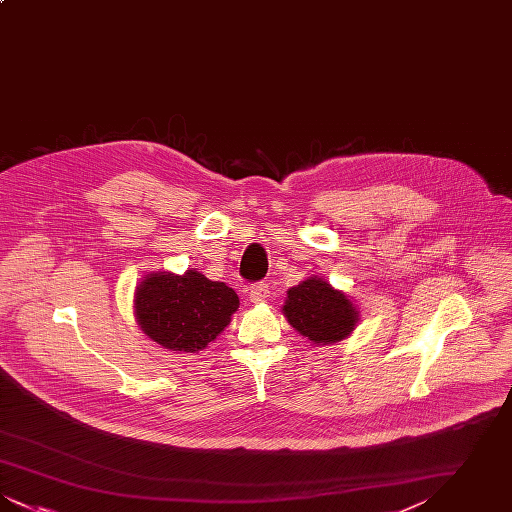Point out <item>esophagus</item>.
<instances>
[{
    "label": "esophagus",
    "mask_w": 512,
    "mask_h": 512,
    "mask_svg": "<svg viewBox=\"0 0 512 512\" xmlns=\"http://www.w3.org/2000/svg\"><path fill=\"white\" fill-rule=\"evenodd\" d=\"M268 284L265 282H257V284H253L251 286V290H249V299L253 301V303H265L268 299Z\"/></svg>",
    "instance_id": "1"
}]
</instances>
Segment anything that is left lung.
<instances>
[{"label": "left lung", "instance_id": "left-lung-1", "mask_svg": "<svg viewBox=\"0 0 512 512\" xmlns=\"http://www.w3.org/2000/svg\"><path fill=\"white\" fill-rule=\"evenodd\" d=\"M282 311L293 328L315 345L345 340L359 322V311L347 295L318 276L290 288Z\"/></svg>", "mask_w": 512, "mask_h": 512}]
</instances>
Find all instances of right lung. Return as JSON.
<instances>
[{
	"mask_svg": "<svg viewBox=\"0 0 512 512\" xmlns=\"http://www.w3.org/2000/svg\"><path fill=\"white\" fill-rule=\"evenodd\" d=\"M238 307V293L197 270L147 274L134 299L144 334L165 349L184 353H197L217 340Z\"/></svg>",
	"mask_w": 512,
	"mask_h": 512,
	"instance_id": "right-lung-1",
	"label": "right lung"
}]
</instances>
